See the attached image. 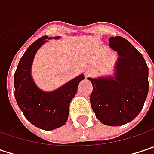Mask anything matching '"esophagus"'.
Returning a JSON list of instances; mask_svg holds the SVG:
<instances>
[{
    "label": "esophagus",
    "mask_w": 154,
    "mask_h": 154,
    "mask_svg": "<svg viewBox=\"0 0 154 154\" xmlns=\"http://www.w3.org/2000/svg\"><path fill=\"white\" fill-rule=\"evenodd\" d=\"M90 73H91V70H89V69L86 70V75H89Z\"/></svg>",
    "instance_id": "obj_1"
}]
</instances>
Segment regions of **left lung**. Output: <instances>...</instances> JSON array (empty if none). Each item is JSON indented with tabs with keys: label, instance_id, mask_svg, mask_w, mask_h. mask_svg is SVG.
Listing matches in <instances>:
<instances>
[{
	"label": "left lung",
	"instance_id": "obj_1",
	"mask_svg": "<svg viewBox=\"0 0 154 154\" xmlns=\"http://www.w3.org/2000/svg\"><path fill=\"white\" fill-rule=\"evenodd\" d=\"M109 46L119 55L115 76L88 78L93 85L90 103L101 123L119 126L133 120L144 107L149 90L148 67L125 38L111 37Z\"/></svg>",
	"mask_w": 154,
	"mask_h": 154
}]
</instances>
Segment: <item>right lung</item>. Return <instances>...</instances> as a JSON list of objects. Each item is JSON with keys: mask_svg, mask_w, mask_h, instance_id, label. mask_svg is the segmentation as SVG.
Returning <instances> with one entry per match:
<instances>
[{"mask_svg": "<svg viewBox=\"0 0 154 154\" xmlns=\"http://www.w3.org/2000/svg\"><path fill=\"white\" fill-rule=\"evenodd\" d=\"M47 38L50 39L47 36L40 38L26 50L17 66L14 85L17 104L26 119L42 130L51 131L67 121L70 103L84 75H79L55 91L46 93L40 90L31 78L30 69L37 51Z\"/></svg>", "mask_w": 154, "mask_h": 154, "instance_id": "obj_1", "label": "right lung"}]
</instances>
